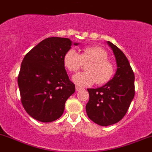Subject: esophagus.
I'll return each instance as SVG.
<instances>
[{
	"label": "esophagus",
	"instance_id": "esophagus-1",
	"mask_svg": "<svg viewBox=\"0 0 152 152\" xmlns=\"http://www.w3.org/2000/svg\"><path fill=\"white\" fill-rule=\"evenodd\" d=\"M82 89H84V88L79 86V85H76V91H80V90H82Z\"/></svg>",
	"mask_w": 152,
	"mask_h": 152
}]
</instances>
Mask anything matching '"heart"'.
Here are the masks:
<instances>
[{"mask_svg": "<svg viewBox=\"0 0 152 152\" xmlns=\"http://www.w3.org/2000/svg\"><path fill=\"white\" fill-rule=\"evenodd\" d=\"M107 53L98 46L86 47L79 54L74 50H68L63 57V65L70 72H76L82 63H87L85 72L76 73L73 76L74 83L79 86H89L96 81L104 84L110 81L114 74V66L107 59Z\"/></svg>", "mask_w": 152, "mask_h": 152, "instance_id": "heart-1", "label": "heart"}]
</instances>
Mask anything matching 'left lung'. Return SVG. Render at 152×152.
Returning <instances> with one entry per match:
<instances>
[{
    "label": "left lung",
    "instance_id": "left-lung-1",
    "mask_svg": "<svg viewBox=\"0 0 152 152\" xmlns=\"http://www.w3.org/2000/svg\"><path fill=\"white\" fill-rule=\"evenodd\" d=\"M115 55L117 70L114 77L101 87L87 89L86 105L90 120L102 126L119 122L127 113L135 95V76L129 61L118 47L107 42Z\"/></svg>",
    "mask_w": 152,
    "mask_h": 152
}]
</instances>
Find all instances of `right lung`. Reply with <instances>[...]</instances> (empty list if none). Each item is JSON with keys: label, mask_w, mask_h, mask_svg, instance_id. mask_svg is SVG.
<instances>
[{"label": "right lung", "mask_w": 152, "mask_h": 152, "mask_svg": "<svg viewBox=\"0 0 152 152\" xmlns=\"http://www.w3.org/2000/svg\"><path fill=\"white\" fill-rule=\"evenodd\" d=\"M71 45L68 38L48 37L23 59L18 76L21 100L26 113L37 121L50 123L58 119L66 100L75 92L63 65L64 55Z\"/></svg>", "instance_id": "right-lung-1"}]
</instances>
